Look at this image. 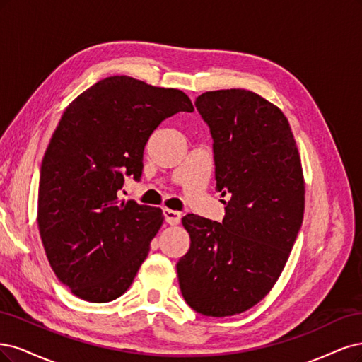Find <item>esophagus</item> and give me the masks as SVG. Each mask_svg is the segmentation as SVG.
<instances>
[{
	"label": "esophagus",
	"instance_id": "1",
	"mask_svg": "<svg viewBox=\"0 0 362 362\" xmlns=\"http://www.w3.org/2000/svg\"><path fill=\"white\" fill-rule=\"evenodd\" d=\"M164 218H165V221H167L170 226H176V224L180 223L182 215L177 211H171V209H164Z\"/></svg>",
	"mask_w": 362,
	"mask_h": 362
}]
</instances>
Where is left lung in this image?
Listing matches in <instances>:
<instances>
[{"label": "left lung", "mask_w": 362, "mask_h": 362, "mask_svg": "<svg viewBox=\"0 0 362 362\" xmlns=\"http://www.w3.org/2000/svg\"><path fill=\"white\" fill-rule=\"evenodd\" d=\"M195 108L214 139L223 223L188 214L191 238L177 263L182 295L212 317L250 310L274 287L304 218V176L286 115L243 88L206 91Z\"/></svg>", "instance_id": "8db88e82"}]
</instances>
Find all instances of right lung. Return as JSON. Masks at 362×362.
<instances>
[{
    "mask_svg": "<svg viewBox=\"0 0 362 362\" xmlns=\"http://www.w3.org/2000/svg\"><path fill=\"white\" fill-rule=\"evenodd\" d=\"M180 111H194L183 91L122 75L91 86L62 115L42 162L37 221L52 271L78 298L117 299L146 260L162 211L117 195L124 177H141L150 135Z\"/></svg>",
    "mask_w": 362,
    "mask_h": 362,
    "instance_id": "right-lung-1",
    "label": "right lung"
}]
</instances>
